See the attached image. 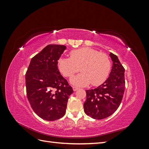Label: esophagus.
<instances>
[{"instance_id": "obj_1", "label": "esophagus", "mask_w": 149, "mask_h": 149, "mask_svg": "<svg viewBox=\"0 0 149 149\" xmlns=\"http://www.w3.org/2000/svg\"><path fill=\"white\" fill-rule=\"evenodd\" d=\"M73 91H76V90H78V87H76V86H73Z\"/></svg>"}]
</instances>
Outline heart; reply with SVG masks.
<instances>
[{
  "label": "heart",
  "instance_id": "1",
  "mask_svg": "<svg viewBox=\"0 0 149 149\" xmlns=\"http://www.w3.org/2000/svg\"><path fill=\"white\" fill-rule=\"evenodd\" d=\"M70 55V58H60L58 67L67 78H71L81 68L82 73L71 79L73 84L86 86L91 83L93 86H98L107 78L111 62L107 54L86 47L71 51Z\"/></svg>",
  "mask_w": 149,
  "mask_h": 149
}]
</instances>
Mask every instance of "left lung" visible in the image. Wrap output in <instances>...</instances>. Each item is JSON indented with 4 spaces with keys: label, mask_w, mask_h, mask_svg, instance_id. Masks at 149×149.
Returning a JSON list of instances; mask_svg holds the SVG:
<instances>
[{
    "label": "left lung",
    "mask_w": 149,
    "mask_h": 149,
    "mask_svg": "<svg viewBox=\"0 0 149 149\" xmlns=\"http://www.w3.org/2000/svg\"><path fill=\"white\" fill-rule=\"evenodd\" d=\"M113 61L109 78L95 89L86 90V100L84 111L94 119H102L112 115L120 106L125 90V69L118 56L111 53Z\"/></svg>",
    "instance_id": "obj_1"
}]
</instances>
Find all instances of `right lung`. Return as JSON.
Wrapping results in <instances>:
<instances>
[{"instance_id": "1", "label": "right lung", "mask_w": 149, "mask_h": 149, "mask_svg": "<svg viewBox=\"0 0 149 149\" xmlns=\"http://www.w3.org/2000/svg\"><path fill=\"white\" fill-rule=\"evenodd\" d=\"M66 49L48 45L33 56L25 74L26 91L33 111L48 121L60 119L73 90L58 69V60Z\"/></svg>"}]
</instances>
